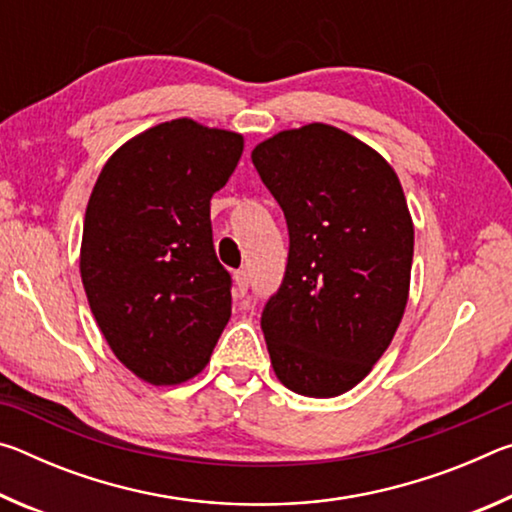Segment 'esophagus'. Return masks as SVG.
Masks as SVG:
<instances>
[{"instance_id":"obj_1","label":"esophagus","mask_w":512,"mask_h":512,"mask_svg":"<svg viewBox=\"0 0 512 512\" xmlns=\"http://www.w3.org/2000/svg\"><path fill=\"white\" fill-rule=\"evenodd\" d=\"M246 291H248L246 271H235V298H244Z\"/></svg>"}]
</instances>
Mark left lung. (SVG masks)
Listing matches in <instances>:
<instances>
[{"label":"left lung","instance_id":"obj_1","mask_svg":"<svg viewBox=\"0 0 512 512\" xmlns=\"http://www.w3.org/2000/svg\"><path fill=\"white\" fill-rule=\"evenodd\" d=\"M253 164L289 228L284 280L262 311L277 379L336 397L391 345L409 300L413 221L381 155L329 124L268 137Z\"/></svg>","mask_w":512,"mask_h":512}]
</instances>
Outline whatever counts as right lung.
Returning <instances> with one entry per match:
<instances>
[{"label":"right lung","mask_w":512,"mask_h":512,"mask_svg":"<svg viewBox=\"0 0 512 512\" xmlns=\"http://www.w3.org/2000/svg\"><path fill=\"white\" fill-rule=\"evenodd\" d=\"M244 137L171 119L103 164L83 221L81 280L110 350L153 386L201 372L232 314L230 273L212 241L210 201Z\"/></svg>","instance_id":"1"}]
</instances>
